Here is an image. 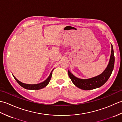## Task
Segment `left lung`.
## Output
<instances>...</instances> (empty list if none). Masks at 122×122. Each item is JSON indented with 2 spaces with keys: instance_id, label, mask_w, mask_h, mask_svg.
Wrapping results in <instances>:
<instances>
[{
  "instance_id": "1",
  "label": "left lung",
  "mask_w": 122,
  "mask_h": 122,
  "mask_svg": "<svg viewBox=\"0 0 122 122\" xmlns=\"http://www.w3.org/2000/svg\"><path fill=\"white\" fill-rule=\"evenodd\" d=\"M111 46H112V50H111L109 63L107 68L102 72V73L98 76L88 79H81L75 76L68 70V74L70 78L76 87L82 90H90L100 87L105 83L112 74L114 66L115 58L112 44H111Z\"/></svg>"
}]
</instances>
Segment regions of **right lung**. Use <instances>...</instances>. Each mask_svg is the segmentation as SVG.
<instances>
[{
  "mask_svg": "<svg viewBox=\"0 0 122 122\" xmlns=\"http://www.w3.org/2000/svg\"><path fill=\"white\" fill-rule=\"evenodd\" d=\"M53 70L51 71L50 73V75H49V77L46 79L45 81H43L42 82L40 83L39 84H25L24 83H22L20 81H19V80H18L14 76H13L15 79L16 80V81L18 82V83L19 84L20 86H22V87L25 88V89L27 90H40L41 89H43L45 87H46V85H47L49 82H50V80L51 79V76H52V73Z\"/></svg>",
  "mask_w": 122,
  "mask_h": 122,
  "instance_id": "obj_1",
  "label": "right lung"
}]
</instances>
